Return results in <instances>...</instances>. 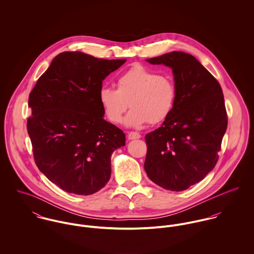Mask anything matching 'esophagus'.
<instances>
[{
	"label": "esophagus",
	"instance_id": "obj_1",
	"mask_svg": "<svg viewBox=\"0 0 254 254\" xmlns=\"http://www.w3.org/2000/svg\"><path fill=\"white\" fill-rule=\"evenodd\" d=\"M127 138L128 140H135V139H140L141 138V135L139 133H136V132H130L128 133L127 135Z\"/></svg>",
	"mask_w": 254,
	"mask_h": 254
}]
</instances>
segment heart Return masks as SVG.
<instances>
[{
  "label": "heart",
  "instance_id": "b5f03b06",
  "mask_svg": "<svg viewBox=\"0 0 254 254\" xmlns=\"http://www.w3.org/2000/svg\"><path fill=\"white\" fill-rule=\"evenodd\" d=\"M117 89L104 87L100 91V103L108 118L120 123L125 118L128 127L139 128L149 122L164 121L173 111L177 90L172 79L162 76L142 64H135L122 73L116 81Z\"/></svg>",
  "mask_w": 254,
  "mask_h": 254
}]
</instances>
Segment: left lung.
Wrapping results in <instances>:
<instances>
[{
	"mask_svg": "<svg viewBox=\"0 0 254 254\" xmlns=\"http://www.w3.org/2000/svg\"><path fill=\"white\" fill-rule=\"evenodd\" d=\"M172 69L176 104L161 126L145 135V170L163 189L181 191L217 163L228 118L222 88L194 57L171 52L146 60Z\"/></svg>",
	"mask_w": 254,
	"mask_h": 254,
	"instance_id": "1",
	"label": "left lung"
}]
</instances>
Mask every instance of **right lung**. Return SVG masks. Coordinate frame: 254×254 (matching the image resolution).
Returning <instances> with one entry per match:
<instances>
[{
	"instance_id": "obj_1",
	"label": "right lung",
	"mask_w": 254,
	"mask_h": 254,
	"mask_svg": "<svg viewBox=\"0 0 254 254\" xmlns=\"http://www.w3.org/2000/svg\"><path fill=\"white\" fill-rule=\"evenodd\" d=\"M126 60H104L82 52L58 55L31 91L27 120L39 170L62 190L89 195L111 174V154L125 134L104 119L100 91Z\"/></svg>"
}]
</instances>
